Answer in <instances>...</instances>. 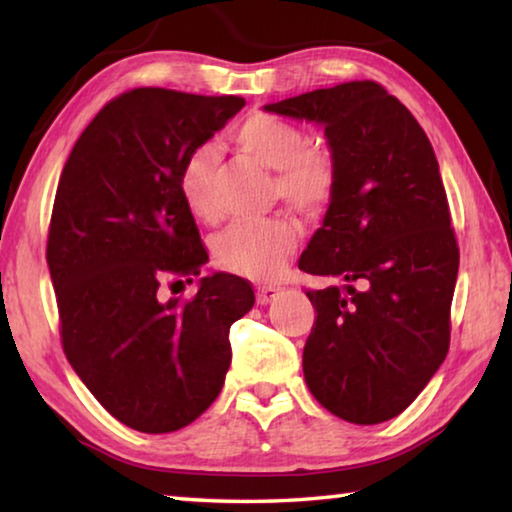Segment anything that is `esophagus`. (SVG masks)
<instances>
[{"instance_id":"obj_1","label":"esophagus","mask_w":512,"mask_h":512,"mask_svg":"<svg viewBox=\"0 0 512 512\" xmlns=\"http://www.w3.org/2000/svg\"><path fill=\"white\" fill-rule=\"evenodd\" d=\"M277 293H280V287H275V284H262V287H257V302L259 305H268V302L275 300Z\"/></svg>"}]
</instances>
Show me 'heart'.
Masks as SVG:
<instances>
[{"instance_id":"heart-1","label":"heart","mask_w":512,"mask_h":512,"mask_svg":"<svg viewBox=\"0 0 512 512\" xmlns=\"http://www.w3.org/2000/svg\"><path fill=\"white\" fill-rule=\"evenodd\" d=\"M248 158L273 169V194L291 210L305 216L327 212L341 189V160L332 146L307 144L298 124L266 112H255L232 133ZM219 151L198 146L187 155L178 173V187L196 219H219L214 203V173ZM298 244V225L289 216L273 214L259 221L230 225L214 244L216 262L225 271L266 280L280 273Z\"/></svg>"}]
</instances>
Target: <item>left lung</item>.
<instances>
[{
	"label": "left lung",
	"mask_w": 512,
	"mask_h": 512,
	"mask_svg": "<svg viewBox=\"0 0 512 512\" xmlns=\"http://www.w3.org/2000/svg\"><path fill=\"white\" fill-rule=\"evenodd\" d=\"M325 126L341 189L300 257L339 287L307 291L316 309L302 352L311 395L354 424L400 415L449 350L458 244L438 160L404 103L350 81L266 106Z\"/></svg>",
	"instance_id": "obj_1"
}]
</instances>
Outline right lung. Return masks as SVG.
Here are the masks:
<instances>
[{
	"label": "right lung",
	"mask_w": 512,
	"mask_h": 512,
	"mask_svg": "<svg viewBox=\"0 0 512 512\" xmlns=\"http://www.w3.org/2000/svg\"><path fill=\"white\" fill-rule=\"evenodd\" d=\"M244 106L235 94L124 92L60 173L47 237L60 341L90 393L131 429L178 431L219 397L230 325L255 302L250 282L230 273L203 277L192 300L158 298L207 262L180 167Z\"/></svg>",
	"instance_id": "1"
}]
</instances>
